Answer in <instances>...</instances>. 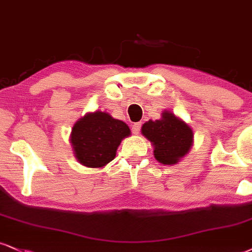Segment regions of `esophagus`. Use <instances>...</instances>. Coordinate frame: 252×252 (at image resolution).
<instances>
[{
	"instance_id": "1",
	"label": "esophagus",
	"mask_w": 252,
	"mask_h": 252,
	"mask_svg": "<svg viewBox=\"0 0 252 252\" xmlns=\"http://www.w3.org/2000/svg\"><path fill=\"white\" fill-rule=\"evenodd\" d=\"M141 129V123H135L132 125V133L133 134H139Z\"/></svg>"
}]
</instances>
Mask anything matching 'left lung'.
<instances>
[{
    "mask_svg": "<svg viewBox=\"0 0 252 252\" xmlns=\"http://www.w3.org/2000/svg\"><path fill=\"white\" fill-rule=\"evenodd\" d=\"M142 134L154 145V157L162 164L176 163L187 154L192 142V131L172 112H163L160 120H150L142 126Z\"/></svg>",
    "mask_w": 252,
    "mask_h": 252,
    "instance_id": "left-lung-1",
    "label": "left lung"
}]
</instances>
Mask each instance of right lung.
Segmentation results:
<instances>
[{"mask_svg": "<svg viewBox=\"0 0 252 252\" xmlns=\"http://www.w3.org/2000/svg\"><path fill=\"white\" fill-rule=\"evenodd\" d=\"M129 133L124 121L97 111L74 124L71 144L80 163L90 168H99L116 158L118 146Z\"/></svg>", "mask_w": 252, "mask_h": 252, "instance_id": "right-lung-1", "label": "right lung"}]
</instances>
